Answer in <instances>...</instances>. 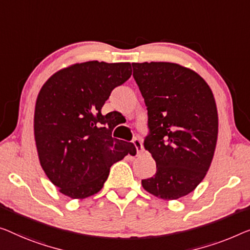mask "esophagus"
<instances>
[{"mask_svg": "<svg viewBox=\"0 0 250 250\" xmlns=\"http://www.w3.org/2000/svg\"><path fill=\"white\" fill-rule=\"evenodd\" d=\"M132 143H133V145H135V147H136V149H137L138 154H140V152L144 151L143 143H141V140L139 139V138H133Z\"/></svg>", "mask_w": 250, "mask_h": 250, "instance_id": "34e87169", "label": "esophagus"}]
</instances>
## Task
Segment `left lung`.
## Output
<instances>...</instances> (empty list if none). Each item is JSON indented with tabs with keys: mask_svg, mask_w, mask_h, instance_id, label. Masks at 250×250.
Segmentation results:
<instances>
[{
	"mask_svg": "<svg viewBox=\"0 0 250 250\" xmlns=\"http://www.w3.org/2000/svg\"><path fill=\"white\" fill-rule=\"evenodd\" d=\"M133 78L148 111L144 147L156 174L141 181L147 192L176 200L206 176L218 138V112L211 88L200 75L173 62H133Z\"/></svg>",
	"mask_w": 250,
	"mask_h": 250,
	"instance_id": "8db88e82",
	"label": "left lung"
}]
</instances>
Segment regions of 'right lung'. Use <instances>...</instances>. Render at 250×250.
<instances>
[{"mask_svg": "<svg viewBox=\"0 0 250 250\" xmlns=\"http://www.w3.org/2000/svg\"><path fill=\"white\" fill-rule=\"evenodd\" d=\"M130 62H87L54 74L39 92L35 139L42 169L62 194L85 199L98 193L110 167L136 147L112 138L117 125L101 109L131 76Z\"/></svg>", "mask_w": 250, "mask_h": 250, "instance_id": "1", "label": "right lung"}]
</instances>
